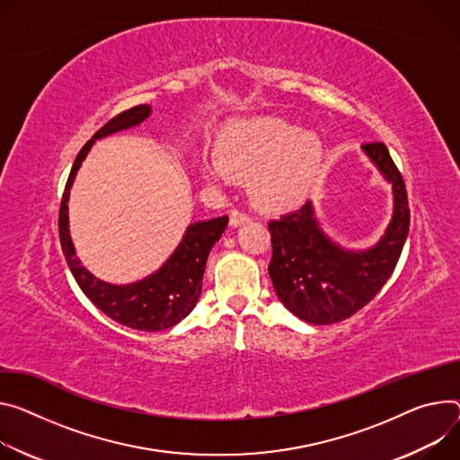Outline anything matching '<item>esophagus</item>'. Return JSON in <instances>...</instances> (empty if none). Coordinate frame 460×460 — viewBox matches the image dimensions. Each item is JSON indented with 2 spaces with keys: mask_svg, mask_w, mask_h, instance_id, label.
Returning <instances> with one entry per match:
<instances>
[{
  "mask_svg": "<svg viewBox=\"0 0 460 460\" xmlns=\"http://www.w3.org/2000/svg\"><path fill=\"white\" fill-rule=\"evenodd\" d=\"M252 218H249V215L247 213H242V211H231V215H229V222H231V226L233 227H238V226H242V224H245V222H249Z\"/></svg>",
  "mask_w": 460,
  "mask_h": 460,
  "instance_id": "1",
  "label": "esophagus"
}]
</instances>
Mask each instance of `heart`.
<instances>
[{
    "instance_id": "obj_1",
    "label": "heart",
    "mask_w": 460,
    "mask_h": 460,
    "mask_svg": "<svg viewBox=\"0 0 460 460\" xmlns=\"http://www.w3.org/2000/svg\"><path fill=\"white\" fill-rule=\"evenodd\" d=\"M324 146L315 132L275 115L231 122L222 134L218 154L201 161L203 178L227 183L233 174L249 176V192L264 207L299 203L315 183Z\"/></svg>"
}]
</instances>
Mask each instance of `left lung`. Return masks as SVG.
I'll return each mask as SVG.
<instances>
[{
	"label": "left lung",
	"instance_id": "8db88e82",
	"mask_svg": "<svg viewBox=\"0 0 460 460\" xmlns=\"http://www.w3.org/2000/svg\"><path fill=\"white\" fill-rule=\"evenodd\" d=\"M363 152L391 183L394 211L380 242L350 252L332 242L315 218L312 201L268 224L271 233L270 277L280 303L312 324L340 323L365 305L396 268L409 233V203L403 178L384 143H365Z\"/></svg>",
	"mask_w": 460,
	"mask_h": 460
}]
</instances>
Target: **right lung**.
I'll use <instances>...</instances> for the list:
<instances>
[{"instance_id":"right-lung-1","label":"right lung","mask_w":460,"mask_h":460,"mask_svg":"<svg viewBox=\"0 0 460 460\" xmlns=\"http://www.w3.org/2000/svg\"><path fill=\"white\" fill-rule=\"evenodd\" d=\"M152 108L148 104L134 106L110 119L104 127L78 152L69 172L58 217V233L66 262L86 297L113 321L143 332H159L171 328L185 319L196 306L201 294V279L205 273L207 257L213 245L220 240L229 218L218 217L213 220L190 224L176 247V252L152 275L132 284H110L92 275L80 264L75 255V245L69 234L67 201L76 171L86 159L93 143L101 137L111 136L137 127L148 119Z\"/></svg>"}]
</instances>
